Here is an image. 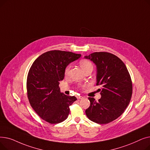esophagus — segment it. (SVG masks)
I'll use <instances>...</instances> for the list:
<instances>
[{
	"mask_svg": "<svg viewBox=\"0 0 150 150\" xmlns=\"http://www.w3.org/2000/svg\"><path fill=\"white\" fill-rule=\"evenodd\" d=\"M76 97H77V98H78V99H82V98H83V97H81V96H77Z\"/></svg>",
	"mask_w": 150,
	"mask_h": 150,
	"instance_id": "obj_1",
	"label": "esophagus"
}]
</instances>
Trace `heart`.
Here are the masks:
<instances>
[{
    "instance_id": "b5f03b06",
    "label": "heart",
    "mask_w": 150,
    "mask_h": 150,
    "mask_svg": "<svg viewBox=\"0 0 150 150\" xmlns=\"http://www.w3.org/2000/svg\"><path fill=\"white\" fill-rule=\"evenodd\" d=\"M80 67H81V69L84 70V72L86 70H87V69H88L91 67L93 68L92 64L90 61H89L88 60H81L80 62ZM69 70V67H67L66 69L65 72H64V74H65L66 75L68 74Z\"/></svg>"
}]
</instances>
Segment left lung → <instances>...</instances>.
<instances>
[{
	"label": "left lung",
	"mask_w": 150,
	"mask_h": 150,
	"mask_svg": "<svg viewBox=\"0 0 150 150\" xmlns=\"http://www.w3.org/2000/svg\"><path fill=\"white\" fill-rule=\"evenodd\" d=\"M86 59L97 67V85L101 86L98 101L89 97L90 106L86 114L91 121L106 124L120 117L128 106L132 93L130 75L124 62L108 52H94Z\"/></svg>",
	"instance_id": "obj_1"
}]
</instances>
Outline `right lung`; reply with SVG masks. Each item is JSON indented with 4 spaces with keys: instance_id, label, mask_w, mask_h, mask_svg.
Segmentation results:
<instances>
[{
    "instance_id": "right-lung-1",
    "label": "right lung",
    "mask_w": 150,
    "mask_h": 150,
    "mask_svg": "<svg viewBox=\"0 0 150 150\" xmlns=\"http://www.w3.org/2000/svg\"><path fill=\"white\" fill-rule=\"evenodd\" d=\"M81 56L71 52L52 50L40 55L33 63L27 80V97L37 114L51 124L65 120L69 106L77 99L60 91L59 81L66 67Z\"/></svg>"
}]
</instances>
